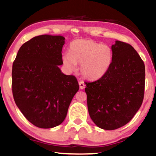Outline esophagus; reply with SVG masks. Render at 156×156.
<instances>
[{
    "label": "esophagus",
    "mask_w": 156,
    "mask_h": 156,
    "mask_svg": "<svg viewBox=\"0 0 156 156\" xmlns=\"http://www.w3.org/2000/svg\"><path fill=\"white\" fill-rule=\"evenodd\" d=\"M79 85H80V88L81 90H83L84 87H85V84H84L83 81H80L79 82Z\"/></svg>",
    "instance_id": "1"
}]
</instances>
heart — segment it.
Listing matches in <instances>:
<instances>
[{
	"mask_svg": "<svg viewBox=\"0 0 156 156\" xmlns=\"http://www.w3.org/2000/svg\"><path fill=\"white\" fill-rule=\"evenodd\" d=\"M63 64L70 71L80 65V72L90 80L100 79L108 72L113 61V52L109 46L93 40L77 39L69 45V53L62 55Z\"/></svg>",
	"mask_w": 156,
	"mask_h": 156,
	"instance_id": "obj_1",
	"label": "heart"
}]
</instances>
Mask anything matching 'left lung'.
I'll return each mask as SVG.
<instances>
[{"mask_svg":"<svg viewBox=\"0 0 156 156\" xmlns=\"http://www.w3.org/2000/svg\"><path fill=\"white\" fill-rule=\"evenodd\" d=\"M113 61L99 80L85 82L90 118L100 128L114 130L130 122L143 103L145 68L129 44L116 41Z\"/></svg>","mask_w":156,"mask_h":156,"instance_id":"8db88e82","label":"left lung"}]
</instances>
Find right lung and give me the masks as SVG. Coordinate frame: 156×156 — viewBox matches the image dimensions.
I'll return each instance as SVG.
<instances>
[{"instance_id": "obj_1", "label": "right lung", "mask_w": 156, "mask_h": 156, "mask_svg": "<svg viewBox=\"0 0 156 156\" xmlns=\"http://www.w3.org/2000/svg\"><path fill=\"white\" fill-rule=\"evenodd\" d=\"M64 40L48 34L32 38L21 46L13 63V99L25 118L39 128L61 124L79 90L76 78L58 67Z\"/></svg>"}]
</instances>
